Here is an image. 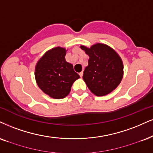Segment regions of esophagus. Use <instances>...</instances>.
Wrapping results in <instances>:
<instances>
[{
	"label": "esophagus",
	"instance_id": "obj_1",
	"mask_svg": "<svg viewBox=\"0 0 153 153\" xmlns=\"http://www.w3.org/2000/svg\"><path fill=\"white\" fill-rule=\"evenodd\" d=\"M79 76H80L81 78H82V77L83 76V71H81V72L79 73Z\"/></svg>",
	"mask_w": 153,
	"mask_h": 153
}]
</instances>
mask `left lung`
<instances>
[{
	"instance_id": "obj_1",
	"label": "left lung",
	"mask_w": 153,
	"mask_h": 153,
	"mask_svg": "<svg viewBox=\"0 0 153 153\" xmlns=\"http://www.w3.org/2000/svg\"><path fill=\"white\" fill-rule=\"evenodd\" d=\"M89 56L83 79L88 88L97 97L113 91L121 82L123 65L117 52L108 45L97 43L90 48L80 47Z\"/></svg>"
}]
</instances>
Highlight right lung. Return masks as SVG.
I'll return each mask as SVG.
<instances>
[{
  "label": "right lung",
  "mask_w": 153,
  "mask_h": 153,
  "mask_svg": "<svg viewBox=\"0 0 153 153\" xmlns=\"http://www.w3.org/2000/svg\"><path fill=\"white\" fill-rule=\"evenodd\" d=\"M67 50L56 47L37 62L35 76L37 85L45 94L56 99H64L71 91L73 83L79 78L73 65L65 60Z\"/></svg>",
  "instance_id": "right-lung-1"
}]
</instances>
